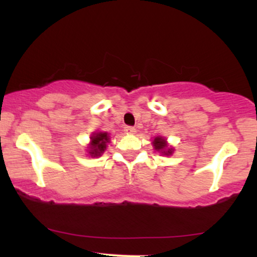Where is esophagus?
<instances>
[{"label":"esophagus","instance_id":"34e87169","mask_svg":"<svg viewBox=\"0 0 257 257\" xmlns=\"http://www.w3.org/2000/svg\"><path fill=\"white\" fill-rule=\"evenodd\" d=\"M124 132L125 134H135V128H133V126H125L124 128Z\"/></svg>","mask_w":257,"mask_h":257}]
</instances>
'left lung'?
<instances>
[{
  "mask_svg": "<svg viewBox=\"0 0 257 257\" xmlns=\"http://www.w3.org/2000/svg\"><path fill=\"white\" fill-rule=\"evenodd\" d=\"M152 146L156 151L161 153V155L167 156V157L168 156H172L174 153V147L170 146L168 144L167 139L163 137H155L152 141Z\"/></svg>",
  "mask_w": 257,
  "mask_h": 257,
  "instance_id": "8db88e82",
  "label": "left lung"
}]
</instances>
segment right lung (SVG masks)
Masks as SVG:
<instances>
[{"label": "right lung", "instance_id": "obj_1", "mask_svg": "<svg viewBox=\"0 0 257 257\" xmlns=\"http://www.w3.org/2000/svg\"><path fill=\"white\" fill-rule=\"evenodd\" d=\"M110 143V137L106 132H94L90 135V141L88 144L87 152L90 157H100L105 152L107 144Z\"/></svg>", "mask_w": 257, "mask_h": 257}]
</instances>
